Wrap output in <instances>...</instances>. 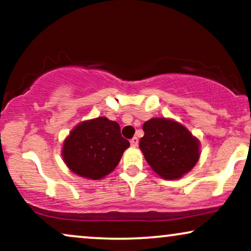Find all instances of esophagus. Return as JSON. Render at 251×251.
I'll return each instance as SVG.
<instances>
[{"label":"esophagus","mask_w":251,"mask_h":251,"mask_svg":"<svg viewBox=\"0 0 251 251\" xmlns=\"http://www.w3.org/2000/svg\"><path fill=\"white\" fill-rule=\"evenodd\" d=\"M129 143H131V146H133V148H135V146H138V138L137 137H133L131 140H129Z\"/></svg>","instance_id":"34e87169"}]
</instances>
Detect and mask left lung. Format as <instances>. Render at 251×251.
<instances>
[{
  "mask_svg": "<svg viewBox=\"0 0 251 251\" xmlns=\"http://www.w3.org/2000/svg\"><path fill=\"white\" fill-rule=\"evenodd\" d=\"M139 148L154 172L165 179H177L189 172L200 158V143L180 124L153 118L143 125Z\"/></svg>",
  "mask_w": 251,
  "mask_h": 251,
  "instance_id": "1",
  "label": "left lung"
}]
</instances>
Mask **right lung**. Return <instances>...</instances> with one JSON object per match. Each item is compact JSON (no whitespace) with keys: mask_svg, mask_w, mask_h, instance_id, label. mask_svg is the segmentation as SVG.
I'll use <instances>...</instances> for the list:
<instances>
[{"mask_svg":"<svg viewBox=\"0 0 251 251\" xmlns=\"http://www.w3.org/2000/svg\"><path fill=\"white\" fill-rule=\"evenodd\" d=\"M129 142L120 134V126L107 118L83 122L65 140L63 160L74 174L101 179L113 171Z\"/></svg>","mask_w":251,"mask_h":251,"instance_id":"obj_1","label":"right lung"}]
</instances>
